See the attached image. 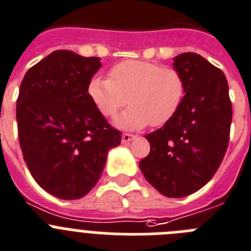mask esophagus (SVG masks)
Here are the masks:
<instances>
[{
	"mask_svg": "<svg viewBox=\"0 0 251 251\" xmlns=\"http://www.w3.org/2000/svg\"><path fill=\"white\" fill-rule=\"evenodd\" d=\"M135 138H136V136H135V135H132V134H124L123 135V143L124 144H128L130 141L134 140Z\"/></svg>",
	"mask_w": 251,
	"mask_h": 251,
	"instance_id": "34e87169",
	"label": "esophagus"
}]
</instances>
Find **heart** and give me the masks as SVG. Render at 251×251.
<instances>
[{
	"label": "heart",
	"mask_w": 251,
	"mask_h": 251,
	"mask_svg": "<svg viewBox=\"0 0 251 251\" xmlns=\"http://www.w3.org/2000/svg\"><path fill=\"white\" fill-rule=\"evenodd\" d=\"M88 96L106 117L116 115L115 125L140 130L148 125L162 126L179 111L186 96V80L179 71L145 60H125L113 65L110 78L95 75L88 83Z\"/></svg>",
	"instance_id": "obj_1"
}]
</instances>
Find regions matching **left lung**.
I'll use <instances>...</instances> for the list:
<instances>
[{"instance_id": "1", "label": "left lung", "mask_w": 251, "mask_h": 251, "mask_svg": "<svg viewBox=\"0 0 251 251\" xmlns=\"http://www.w3.org/2000/svg\"><path fill=\"white\" fill-rule=\"evenodd\" d=\"M186 80V96L176 116L145 135L150 152L140 162L144 177L172 198L192 195L221 164L230 136L232 106L224 72L196 53L174 58Z\"/></svg>"}]
</instances>
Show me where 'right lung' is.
<instances>
[{"label": "right lung", "mask_w": 251, "mask_h": 251, "mask_svg": "<svg viewBox=\"0 0 251 251\" xmlns=\"http://www.w3.org/2000/svg\"><path fill=\"white\" fill-rule=\"evenodd\" d=\"M101 65L97 56L55 50L21 82L16 120L24 159L39 186L62 200L86 196L121 143L88 96Z\"/></svg>", "instance_id": "add662e5"}]
</instances>
